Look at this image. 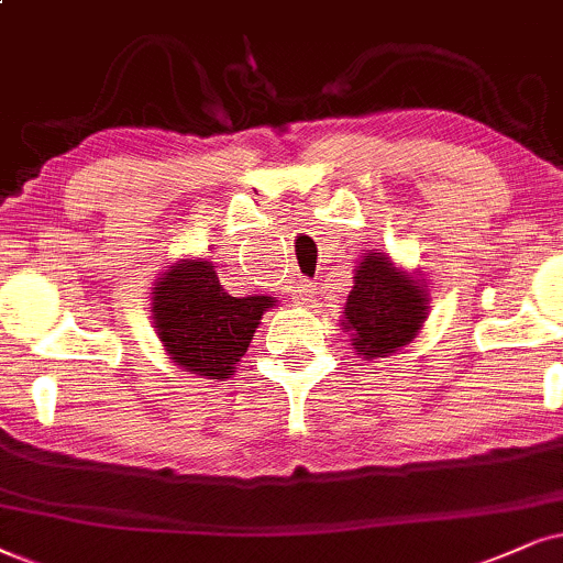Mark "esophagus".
I'll return each instance as SVG.
<instances>
[{"mask_svg": "<svg viewBox=\"0 0 563 563\" xmlns=\"http://www.w3.org/2000/svg\"><path fill=\"white\" fill-rule=\"evenodd\" d=\"M314 294H317V286H314V283H311V280H306V277H303V280H298V286H296V301L298 303H309L311 301V298H314Z\"/></svg>", "mask_w": 563, "mask_h": 563, "instance_id": "34e87169", "label": "esophagus"}]
</instances>
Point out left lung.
I'll list each match as a JSON object with an SVG mask.
<instances>
[{
    "label": "left lung",
    "mask_w": 563,
    "mask_h": 563,
    "mask_svg": "<svg viewBox=\"0 0 563 563\" xmlns=\"http://www.w3.org/2000/svg\"><path fill=\"white\" fill-rule=\"evenodd\" d=\"M429 314V294L416 275L395 267L382 252H368L353 277L343 309V330L355 353L366 361L384 358L408 345Z\"/></svg>",
    "instance_id": "left-lung-1"
}]
</instances>
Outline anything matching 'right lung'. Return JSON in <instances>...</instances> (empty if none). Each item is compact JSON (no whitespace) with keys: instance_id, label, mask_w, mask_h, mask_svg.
<instances>
[{"instance_id":"add662e5","label":"right lung","mask_w":563,"mask_h":563,"mask_svg":"<svg viewBox=\"0 0 563 563\" xmlns=\"http://www.w3.org/2000/svg\"><path fill=\"white\" fill-rule=\"evenodd\" d=\"M275 298H236L220 286L208 260H181L153 288V324L176 366L229 379Z\"/></svg>"}]
</instances>
